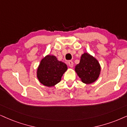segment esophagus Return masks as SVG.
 <instances>
[{
	"label": "esophagus",
	"mask_w": 127,
	"mask_h": 127,
	"mask_svg": "<svg viewBox=\"0 0 127 127\" xmlns=\"http://www.w3.org/2000/svg\"><path fill=\"white\" fill-rule=\"evenodd\" d=\"M68 64L69 65V67H71V68H72V67H73L74 63H73V62H72V61H68Z\"/></svg>",
	"instance_id": "1"
}]
</instances>
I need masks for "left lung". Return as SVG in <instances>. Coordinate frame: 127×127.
I'll list each match as a JSON object with an SVG mask.
<instances>
[{"label": "left lung", "mask_w": 127, "mask_h": 127, "mask_svg": "<svg viewBox=\"0 0 127 127\" xmlns=\"http://www.w3.org/2000/svg\"><path fill=\"white\" fill-rule=\"evenodd\" d=\"M74 70L83 83L90 84L98 78L101 65L95 57L84 52L81 56L80 63L75 66Z\"/></svg>", "instance_id": "obj_1"}]
</instances>
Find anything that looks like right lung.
<instances>
[{
    "instance_id": "right-lung-1",
    "label": "right lung",
    "mask_w": 127,
    "mask_h": 127,
    "mask_svg": "<svg viewBox=\"0 0 127 127\" xmlns=\"http://www.w3.org/2000/svg\"><path fill=\"white\" fill-rule=\"evenodd\" d=\"M67 66L54 55L46 56L41 59L37 69V77L44 86L52 87L60 82Z\"/></svg>"
}]
</instances>
